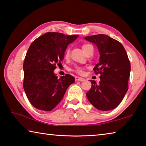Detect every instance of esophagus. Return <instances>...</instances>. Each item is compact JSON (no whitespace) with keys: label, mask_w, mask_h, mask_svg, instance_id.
I'll return each instance as SVG.
<instances>
[{"label":"esophagus","mask_w":146,"mask_h":146,"mask_svg":"<svg viewBox=\"0 0 146 146\" xmlns=\"http://www.w3.org/2000/svg\"><path fill=\"white\" fill-rule=\"evenodd\" d=\"M75 80L76 81H81V82H82V81H84L85 79L83 78L82 77H79V76H75Z\"/></svg>","instance_id":"obj_1"}]
</instances>
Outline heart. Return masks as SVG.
Segmentation results:
<instances>
[{"label": "heart", "mask_w": 146, "mask_h": 146, "mask_svg": "<svg viewBox=\"0 0 146 146\" xmlns=\"http://www.w3.org/2000/svg\"><path fill=\"white\" fill-rule=\"evenodd\" d=\"M90 46V44H84V45H83L82 46L83 51L85 52L86 49L87 48L88 46ZM68 56H69V51H68L67 53H66V57H68ZM75 71H76V73H78V74H82L83 73V68H81V67H78V66H76V67L75 68Z\"/></svg>", "instance_id": "1"}]
</instances>
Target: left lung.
Returning <instances> with one entry per match:
<instances>
[{
	"mask_svg": "<svg viewBox=\"0 0 146 146\" xmlns=\"http://www.w3.org/2000/svg\"><path fill=\"white\" fill-rule=\"evenodd\" d=\"M84 38L95 44L100 53L99 63L93 70L100 74V80L98 84L90 80L92 86L86 97L98 110H112L122 102L128 90L131 64L127 53L120 42L106 35Z\"/></svg>",
	"mask_w": 146,
	"mask_h": 146,
	"instance_id": "left-lung-1",
	"label": "left lung"
}]
</instances>
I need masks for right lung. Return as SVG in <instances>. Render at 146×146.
<instances>
[{"label": "right lung", "instance_id": "right-lung-1", "mask_svg": "<svg viewBox=\"0 0 146 146\" xmlns=\"http://www.w3.org/2000/svg\"><path fill=\"white\" fill-rule=\"evenodd\" d=\"M78 36L48 32L29 46L23 64V87L29 102L35 108L51 111L75 82V78L69 74L58 78L54 70L56 64H60L64 59L68 46Z\"/></svg>", "mask_w": 146, "mask_h": 146}]
</instances>
